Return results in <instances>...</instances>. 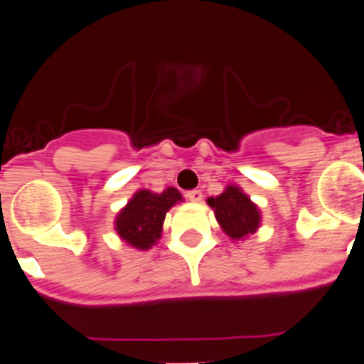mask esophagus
<instances>
[{
    "mask_svg": "<svg viewBox=\"0 0 364 364\" xmlns=\"http://www.w3.org/2000/svg\"><path fill=\"white\" fill-rule=\"evenodd\" d=\"M186 199L192 200V203H200L203 200V192L200 190H190V192H186Z\"/></svg>",
    "mask_w": 364,
    "mask_h": 364,
    "instance_id": "esophagus-1",
    "label": "esophagus"
}]
</instances>
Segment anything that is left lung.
Listing matches in <instances>:
<instances>
[{"mask_svg": "<svg viewBox=\"0 0 364 364\" xmlns=\"http://www.w3.org/2000/svg\"><path fill=\"white\" fill-rule=\"evenodd\" d=\"M205 203L215 211L216 222L232 241H245L262 223L259 205L237 185H227L220 196L208 197Z\"/></svg>", "mask_w": 364, "mask_h": 364, "instance_id": "1", "label": "left lung"}]
</instances>
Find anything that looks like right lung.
Instances as JSON below:
<instances>
[{
	"label": "right lung",
	"instance_id": "add662e5",
	"mask_svg": "<svg viewBox=\"0 0 364 364\" xmlns=\"http://www.w3.org/2000/svg\"><path fill=\"white\" fill-rule=\"evenodd\" d=\"M183 200V196L174 186H168L161 193L148 188L137 190L114 218V230L128 247L149 250L160 241L168 209Z\"/></svg>",
	"mask_w": 364,
	"mask_h": 364
}]
</instances>
